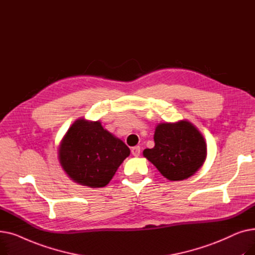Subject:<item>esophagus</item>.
<instances>
[{"instance_id":"1","label":"esophagus","mask_w":255,"mask_h":255,"mask_svg":"<svg viewBox=\"0 0 255 255\" xmlns=\"http://www.w3.org/2000/svg\"><path fill=\"white\" fill-rule=\"evenodd\" d=\"M131 153H132V155H133V156L138 157V156L140 155V148H139L138 145H136V146H133V148L131 149Z\"/></svg>"}]
</instances>
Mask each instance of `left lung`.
<instances>
[{
    "label": "left lung",
    "mask_w": 255,
    "mask_h": 255,
    "mask_svg": "<svg viewBox=\"0 0 255 255\" xmlns=\"http://www.w3.org/2000/svg\"><path fill=\"white\" fill-rule=\"evenodd\" d=\"M154 141V148L145 149L142 154L169 181L193 176L207 158L206 140L189 121L158 124Z\"/></svg>",
    "instance_id": "1"
}]
</instances>
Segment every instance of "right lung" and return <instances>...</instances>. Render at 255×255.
<instances>
[{
    "mask_svg": "<svg viewBox=\"0 0 255 255\" xmlns=\"http://www.w3.org/2000/svg\"><path fill=\"white\" fill-rule=\"evenodd\" d=\"M58 155L61 166L72 181L100 188L111 182L130 150L99 121L92 122L83 118L66 132Z\"/></svg>",
    "mask_w": 255,
    "mask_h": 255,
    "instance_id": "1",
    "label": "right lung"
}]
</instances>
